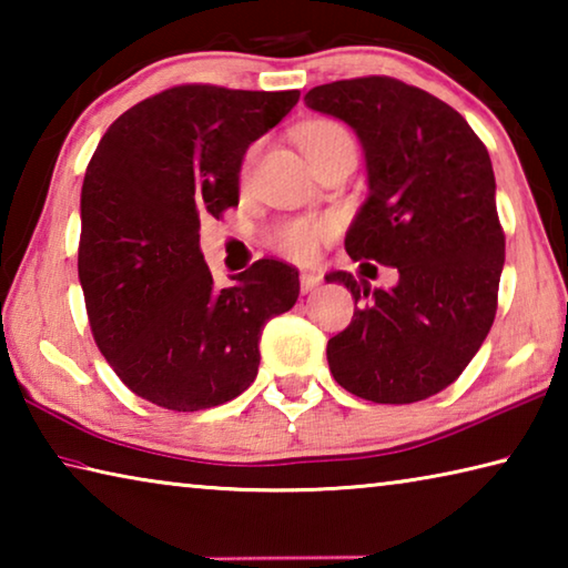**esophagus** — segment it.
Returning a JSON list of instances; mask_svg holds the SVG:
<instances>
[{
	"label": "esophagus",
	"mask_w": 568,
	"mask_h": 568,
	"mask_svg": "<svg viewBox=\"0 0 568 568\" xmlns=\"http://www.w3.org/2000/svg\"><path fill=\"white\" fill-rule=\"evenodd\" d=\"M321 285V275L318 273H301V291L311 293Z\"/></svg>",
	"instance_id": "obj_1"
}]
</instances>
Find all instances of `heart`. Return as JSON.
Here are the masks:
<instances>
[{
	"mask_svg": "<svg viewBox=\"0 0 568 568\" xmlns=\"http://www.w3.org/2000/svg\"><path fill=\"white\" fill-rule=\"evenodd\" d=\"M297 138H301L305 155L311 160L333 145H341V142H353L348 130L333 120L307 122L305 128H301V132H297ZM253 158H255V148L247 152V158L243 162V178L250 175ZM333 235H335V223L331 217H295L275 225V230L271 233V243L277 253L291 257V261L307 263L318 255V247Z\"/></svg>",
	"mask_w": 568,
	"mask_h": 568,
	"instance_id": "heart-1",
	"label": "heart"
}]
</instances>
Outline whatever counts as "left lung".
Returning a JSON list of instances; mask_svg holds the SVG:
<instances>
[{"mask_svg": "<svg viewBox=\"0 0 568 568\" xmlns=\"http://www.w3.org/2000/svg\"><path fill=\"white\" fill-rule=\"evenodd\" d=\"M305 104L348 122L365 152L371 192L345 250L361 267L398 273L388 291L345 271L325 275L361 303L328 341L333 378L373 403L436 396L496 318L506 237L488 150L450 104L393 77L321 84Z\"/></svg>", "mask_w": 568, "mask_h": 568, "instance_id": "8db88e82", "label": "left lung"}]
</instances>
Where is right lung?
<instances>
[{
  "mask_svg": "<svg viewBox=\"0 0 568 568\" xmlns=\"http://www.w3.org/2000/svg\"><path fill=\"white\" fill-rule=\"evenodd\" d=\"M297 100L178 84L102 134L82 182L77 271L94 343L134 396L203 410L255 381L263 325L295 305L297 271L263 257L217 291L200 220L237 205L245 150Z\"/></svg>",
  "mask_w": 568,
  "mask_h": 568,
  "instance_id": "add662e5",
  "label": "right lung"
}]
</instances>
